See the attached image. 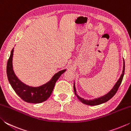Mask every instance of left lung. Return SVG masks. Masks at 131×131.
<instances>
[{
	"label": "left lung",
	"mask_w": 131,
	"mask_h": 131,
	"mask_svg": "<svg viewBox=\"0 0 131 131\" xmlns=\"http://www.w3.org/2000/svg\"><path fill=\"white\" fill-rule=\"evenodd\" d=\"M124 70H125V62H124V66H123V74H121V77H119V80L118 81H117L116 84H115V85L114 86V87L112 88V90H111L109 92L107 93V94L104 95V96L99 97V98H97V99H94V100H90V101L84 100V99L81 98L80 97H79L78 95H77V93H76V88H75V86L74 85L73 88H74V91L75 95H76L77 98H78L79 100L81 102H82L84 104H85V105H87L96 106V105H101V104H102V103L106 102L108 101V100H110V99L112 98V97L115 94H116V93L117 92V90H118L119 87L120 86V84L121 83L122 81H123V77H124Z\"/></svg>",
	"instance_id": "left-lung-1"
}]
</instances>
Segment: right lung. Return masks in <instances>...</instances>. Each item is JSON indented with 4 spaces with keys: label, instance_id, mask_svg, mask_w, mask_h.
<instances>
[{
    "label": "right lung",
    "instance_id": "1",
    "mask_svg": "<svg viewBox=\"0 0 131 131\" xmlns=\"http://www.w3.org/2000/svg\"><path fill=\"white\" fill-rule=\"evenodd\" d=\"M13 51L14 48L11 51L10 56L7 61V75L8 81L15 93L23 101L28 103H39L47 100L51 94L55 83L66 70L59 71L52 77L49 82L40 87H29L19 80L13 72L12 65Z\"/></svg>",
    "mask_w": 131,
    "mask_h": 131
}]
</instances>
